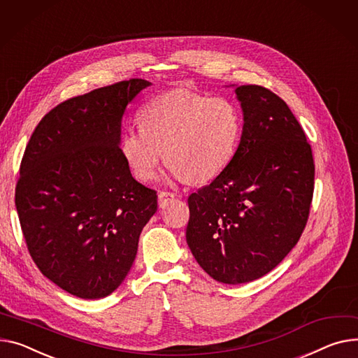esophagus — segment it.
I'll return each instance as SVG.
<instances>
[{
  "label": "esophagus",
  "instance_id": "1",
  "mask_svg": "<svg viewBox=\"0 0 358 358\" xmlns=\"http://www.w3.org/2000/svg\"><path fill=\"white\" fill-rule=\"evenodd\" d=\"M174 199V193L170 192H159L158 193V206L159 207H165V204L169 203L170 200Z\"/></svg>",
  "mask_w": 358,
  "mask_h": 358
}]
</instances>
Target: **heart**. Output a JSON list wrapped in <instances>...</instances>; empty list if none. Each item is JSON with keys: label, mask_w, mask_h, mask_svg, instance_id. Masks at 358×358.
<instances>
[{"label": "heart", "mask_w": 358, "mask_h": 358, "mask_svg": "<svg viewBox=\"0 0 358 358\" xmlns=\"http://www.w3.org/2000/svg\"><path fill=\"white\" fill-rule=\"evenodd\" d=\"M139 124L122 132L119 150L141 181L157 177L162 152L174 178L211 181L227 169L242 136L241 108L231 99L185 89L145 103Z\"/></svg>", "instance_id": "heart-1"}]
</instances>
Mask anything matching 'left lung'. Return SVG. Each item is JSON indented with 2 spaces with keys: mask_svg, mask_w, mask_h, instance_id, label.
<instances>
[{
  "mask_svg": "<svg viewBox=\"0 0 358 358\" xmlns=\"http://www.w3.org/2000/svg\"><path fill=\"white\" fill-rule=\"evenodd\" d=\"M243 132L227 169L188 197L187 243L217 282L237 285L276 268L298 243L314 196L313 150L278 94L236 87Z\"/></svg>",
  "mask_w": 358,
  "mask_h": 358,
  "instance_id": "obj_1",
  "label": "left lung"
}]
</instances>
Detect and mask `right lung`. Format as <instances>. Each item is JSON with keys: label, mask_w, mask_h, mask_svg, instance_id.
I'll list each match as a JSON object with an SVG mask.
<instances>
[{"label": "right lung", "mask_w": 358, "mask_h": 358, "mask_svg": "<svg viewBox=\"0 0 358 358\" xmlns=\"http://www.w3.org/2000/svg\"><path fill=\"white\" fill-rule=\"evenodd\" d=\"M150 85L122 80L59 103L20 164L15 207L29 253L45 278L83 299L122 283L158 207L119 150L124 112Z\"/></svg>", "instance_id": "obj_1"}]
</instances>
